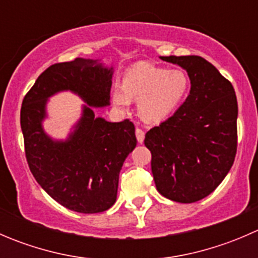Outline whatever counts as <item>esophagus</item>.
<instances>
[{"instance_id":"obj_1","label":"esophagus","mask_w":258,"mask_h":258,"mask_svg":"<svg viewBox=\"0 0 258 258\" xmlns=\"http://www.w3.org/2000/svg\"><path fill=\"white\" fill-rule=\"evenodd\" d=\"M136 139L139 141V144H142L145 140V132L141 128H136Z\"/></svg>"}]
</instances>
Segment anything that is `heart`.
<instances>
[{
    "label": "heart",
    "instance_id": "heart-1",
    "mask_svg": "<svg viewBox=\"0 0 258 258\" xmlns=\"http://www.w3.org/2000/svg\"><path fill=\"white\" fill-rule=\"evenodd\" d=\"M188 85V77L182 70H166L141 62L124 74L122 90L113 91L112 100L121 110H127L131 101H136L144 121L160 123L175 113L186 96Z\"/></svg>",
    "mask_w": 258,
    "mask_h": 258
}]
</instances>
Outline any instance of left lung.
<instances>
[{
  "instance_id": "1",
  "label": "left lung",
  "mask_w": 258,
  "mask_h": 258,
  "mask_svg": "<svg viewBox=\"0 0 258 258\" xmlns=\"http://www.w3.org/2000/svg\"><path fill=\"white\" fill-rule=\"evenodd\" d=\"M184 69L188 97L170 118L151 128L145 146L162 196L192 204L209 196L231 170L237 151V98L233 86L200 56H161Z\"/></svg>"
}]
</instances>
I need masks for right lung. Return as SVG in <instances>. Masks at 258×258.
Here are the masks:
<instances>
[{
    "label": "right lung",
    "instance_id": "add662e5",
    "mask_svg": "<svg viewBox=\"0 0 258 258\" xmlns=\"http://www.w3.org/2000/svg\"><path fill=\"white\" fill-rule=\"evenodd\" d=\"M112 75V67H103L98 59L54 63L38 76L22 101L21 128L28 167L54 201L75 212L98 213L113 206L119 171L137 144L130 119L108 122L95 117L92 107L110 105ZM67 89L88 105L69 139L54 142L42 128L45 103L54 93Z\"/></svg>",
    "mask_w": 258,
    "mask_h": 258
}]
</instances>
